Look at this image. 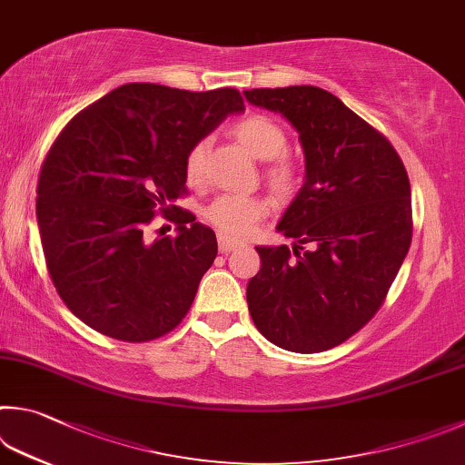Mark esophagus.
Wrapping results in <instances>:
<instances>
[{"label": "esophagus", "instance_id": "obj_1", "mask_svg": "<svg viewBox=\"0 0 465 465\" xmlns=\"http://www.w3.org/2000/svg\"><path fill=\"white\" fill-rule=\"evenodd\" d=\"M241 245H242V242L237 241V239L226 237V234H218V249L223 251V253H228V251L237 249V247H241Z\"/></svg>", "mask_w": 465, "mask_h": 465}]
</instances>
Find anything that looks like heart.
Instances as JSON below:
<instances>
[{"label":"heart","mask_w":465,"mask_h":465,"mask_svg":"<svg viewBox=\"0 0 465 465\" xmlns=\"http://www.w3.org/2000/svg\"><path fill=\"white\" fill-rule=\"evenodd\" d=\"M232 134L259 161H270L265 175L275 193L288 195L298 185V169L286 157L288 134L280 122L263 114H251L232 126ZM208 141H198L185 157V175L190 183H200L206 173ZM267 203L255 195H220L210 203L206 218L226 237H245L265 216Z\"/></svg>","instance_id":"1"}]
</instances>
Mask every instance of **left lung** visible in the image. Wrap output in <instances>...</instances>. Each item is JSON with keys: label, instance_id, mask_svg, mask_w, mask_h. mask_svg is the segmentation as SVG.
Segmentation results:
<instances>
[{"label": "left lung", "instance_id": "1", "mask_svg": "<svg viewBox=\"0 0 465 465\" xmlns=\"http://www.w3.org/2000/svg\"><path fill=\"white\" fill-rule=\"evenodd\" d=\"M242 94L296 128L306 169L278 223L296 257L286 245L255 247L262 270L247 283L251 319L273 345L319 353L384 302L412 239L409 175L394 146L321 87Z\"/></svg>", "mask_w": 465, "mask_h": 465}]
</instances>
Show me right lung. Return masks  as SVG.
I'll list each match as a JSON object with an SVG mask.
<instances>
[{
  "label": "right lung",
  "instance_id": "right-lung-1",
  "mask_svg": "<svg viewBox=\"0 0 465 465\" xmlns=\"http://www.w3.org/2000/svg\"><path fill=\"white\" fill-rule=\"evenodd\" d=\"M241 112L231 87L126 84L64 126L40 169L36 220L54 288L87 327L141 343L182 322L216 234L187 210L173 216L175 237L146 241L144 228L185 193L192 146Z\"/></svg>",
  "mask_w": 465,
  "mask_h": 465
}]
</instances>
